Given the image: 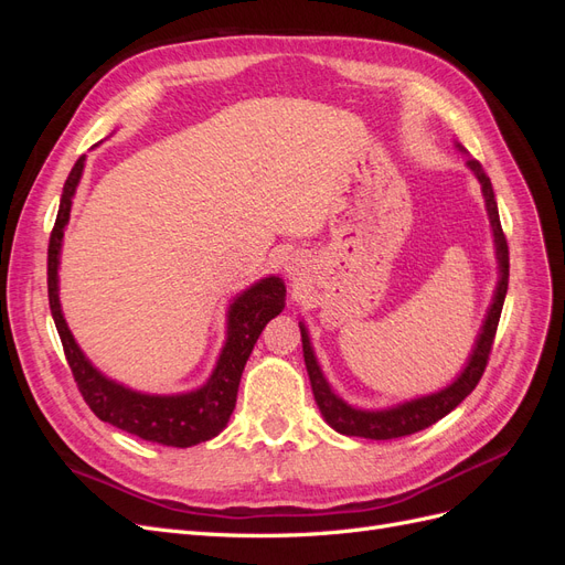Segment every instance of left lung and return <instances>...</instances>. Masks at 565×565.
<instances>
[{
	"mask_svg": "<svg viewBox=\"0 0 565 565\" xmlns=\"http://www.w3.org/2000/svg\"><path fill=\"white\" fill-rule=\"evenodd\" d=\"M467 164L471 167V172L478 177V181H481V185H483L490 224H492V233H494V245H498V259H500L498 292H494V301H492L490 313L486 318L483 332L476 341L471 361L465 367V372L459 374L455 384H450L448 388H443L440 393H434V396L417 398L413 403H405V405H398L393 409H384V413H363V409H353L351 405H347L344 401L334 396L332 388L328 386V382H324L318 363H316V355H313L311 344H309V334H306V330L301 328L303 361H306V370H309V380H311L316 403L320 407L324 422H328L332 429H337L339 434L361 436V438H372V440H391V438L417 434V431L426 429V426H431L438 419L446 417L448 413H452V409L469 396V393L476 388V384L481 382V377H483L486 365L490 361V351H492V344H494V334H498L504 297H507L509 245H507V235H504L502 224H500L498 200H494L492 183L486 174V169L481 167V162H478V160H469Z\"/></svg>",
	"mask_w": 565,
	"mask_h": 565,
	"instance_id": "8db88e82",
	"label": "left lung"
}]
</instances>
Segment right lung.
Segmentation results:
<instances>
[{
	"instance_id": "1",
	"label": "right lung",
	"mask_w": 565,
	"mask_h": 565,
	"mask_svg": "<svg viewBox=\"0 0 565 565\" xmlns=\"http://www.w3.org/2000/svg\"><path fill=\"white\" fill-rule=\"evenodd\" d=\"M82 169L84 156L75 162L65 179L56 224L51 228L46 252L49 309L54 316L67 365L73 370L84 403L92 407V413L100 422H108L117 429L143 440L160 443V446H198V443L214 438L228 424L237 398V386H241L243 370L256 339H259L266 322L276 318L285 306V282L280 278H266L235 299L228 313V341L221 351L212 380L200 391L185 393V396H143V393L129 391L106 380L75 344L58 303V252L63 228L71 218V204Z\"/></svg>"
}]
</instances>
